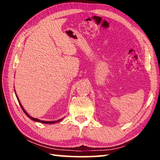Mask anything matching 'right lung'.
<instances>
[{"label": "right lung", "mask_w": 160, "mask_h": 160, "mask_svg": "<svg viewBox=\"0 0 160 160\" xmlns=\"http://www.w3.org/2000/svg\"><path fill=\"white\" fill-rule=\"evenodd\" d=\"M15 95H16V97H17V99H18V102H19V104H20V107H21V108H22V109L23 110V112H24V113H25V114L28 116V118H29L30 119H32V120H33V121H36V122H40V123H47V124H52V123H57V122H59V121H62L63 120V119L64 118V117L63 118H61V119H58V120H57V121H42V120H39V119H38V118H34V117H32V116H31L29 114V113L26 112L25 111V109H24V107H22V104L20 103V99H19V98H18V95H17V94H16V92H15Z\"/></svg>", "instance_id": "1"}]
</instances>
